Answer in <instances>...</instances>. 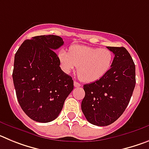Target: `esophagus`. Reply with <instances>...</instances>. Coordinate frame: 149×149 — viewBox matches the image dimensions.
Masks as SVG:
<instances>
[{"mask_svg":"<svg viewBox=\"0 0 149 149\" xmlns=\"http://www.w3.org/2000/svg\"><path fill=\"white\" fill-rule=\"evenodd\" d=\"M74 86H75V87H79V86H81V85L79 84L78 82H77V81H74Z\"/></svg>","mask_w":149,"mask_h":149,"instance_id":"esophagus-1","label":"esophagus"}]
</instances>
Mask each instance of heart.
<instances>
[{"label": "heart", "mask_w": 149, "mask_h": 149, "mask_svg": "<svg viewBox=\"0 0 149 149\" xmlns=\"http://www.w3.org/2000/svg\"><path fill=\"white\" fill-rule=\"evenodd\" d=\"M57 56L63 72L70 73L77 66L79 77L86 83L95 82L103 77L113 61V54L108 48L80 45L70 46L69 53L60 50Z\"/></svg>", "instance_id": "obj_1"}]
</instances>
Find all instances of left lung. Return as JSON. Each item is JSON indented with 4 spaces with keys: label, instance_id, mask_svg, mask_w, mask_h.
Returning <instances> with one entry per match:
<instances>
[{
    "label": "left lung",
    "instance_id": "obj_1",
    "mask_svg": "<svg viewBox=\"0 0 149 149\" xmlns=\"http://www.w3.org/2000/svg\"><path fill=\"white\" fill-rule=\"evenodd\" d=\"M114 54L109 72L100 80L84 85L81 110L89 123L107 126L122 116L136 84L135 65L124 47H107Z\"/></svg>",
    "mask_w": 149,
    "mask_h": 149
}]
</instances>
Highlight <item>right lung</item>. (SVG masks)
I'll return each instance as SVG.
<instances>
[{"label":"right lung","mask_w":149,"mask_h":149,"mask_svg":"<svg viewBox=\"0 0 149 149\" xmlns=\"http://www.w3.org/2000/svg\"><path fill=\"white\" fill-rule=\"evenodd\" d=\"M63 43L58 36H34L24 41L15 55L13 79L17 99L36 122L57 118L74 89L72 77L62 71L54 52Z\"/></svg>","instance_id":"obj_1"}]
</instances>
